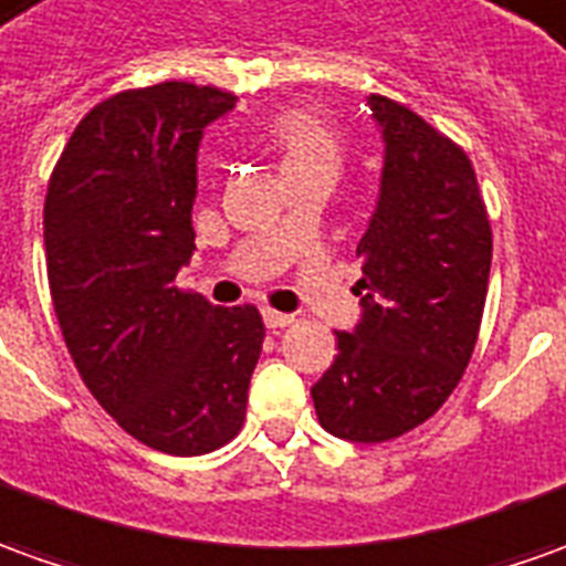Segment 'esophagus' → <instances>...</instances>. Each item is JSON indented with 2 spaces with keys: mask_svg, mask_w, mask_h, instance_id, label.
Wrapping results in <instances>:
<instances>
[{
  "mask_svg": "<svg viewBox=\"0 0 566 566\" xmlns=\"http://www.w3.org/2000/svg\"><path fill=\"white\" fill-rule=\"evenodd\" d=\"M261 317H264V326H268V329H286V326H292V323H295V317H292V314L274 311V307H264V311H261Z\"/></svg>",
  "mask_w": 566,
  "mask_h": 566,
  "instance_id": "34e87169",
  "label": "esophagus"
}]
</instances>
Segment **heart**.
I'll list each match as a JSON object with an SVG mask.
<instances>
[{
  "label": "heart",
  "mask_w": 566,
  "mask_h": 566,
  "mask_svg": "<svg viewBox=\"0 0 566 566\" xmlns=\"http://www.w3.org/2000/svg\"><path fill=\"white\" fill-rule=\"evenodd\" d=\"M264 138L274 147L286 178L317 166L338 169L342 163V132L329 113L311 104L276 111L264 126Z\"/></svg>",
  "instance_id": "heart-1"
}]
</instances>
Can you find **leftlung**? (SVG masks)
<instances>
[{
  "instance_id": "8db88e82",
  "label": "left lung",
  "mask_w": 566,
  "mask_h": 566,
  "mask_svg": "<svg viewBox=\"0 0 566 566\" xmlns=\"http://www.w3.org/2000/svg\"><path fill=\"white\" fill-rule=\"evenodd\" d=\"M385 138L379 206L357 243L364 317L311 388L335 438L381 443L431 419L484 317L493 231L469 154L407 104L369 95Z\"/></svg>"
}]
</instances>
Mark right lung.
Returning <instances> with one entry per match:
<instances>
[{"label": "right lung", "mask_w": 566, "mask_h": 566, "mask_svg": "<svg viewBox=\"0 0 566 566\" xmlns=\"http://www.w3.org/2000/svg\"><path fill=\"white\" fill-rule=\"evenodd\" d=\"M233 101L193 82L104 97L45 193L49 290L70 357L123 431L169 455L240 434L264 342L255 305H209L175 283L193 255L202 128Z\"/></svg>", "instance_id": "obj_1"}]
</instances>
